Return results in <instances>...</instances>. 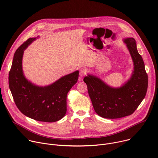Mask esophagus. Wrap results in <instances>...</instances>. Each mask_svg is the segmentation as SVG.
Listing matches in <instances>:
<instances>
[{"mask_svg": "<svg viewBox=\"0 0 158 158\" xmlns=\"http://www.w3.org/2000/svg\"><path fill=\"white\" fill-rule=\"evenodd\" d=\"M85 74H86V70H85V69L83 68V69L80 70V72H79V76H80V77H83Z\"/></svg>", "mask_w": 158, "mask_h": 158, "instance_id": "34e87169", "label": "esophagus"}]
</instances>
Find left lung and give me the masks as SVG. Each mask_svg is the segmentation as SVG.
Returning <instances> with one entry per match:
<instances>
[{"instance_id": "obj_1", "label": "left lung", "mask_w": 158, "mask_h": 158, "mask_svg": "<svg viewBox=\"0 0 158 158\" xmlns=\"http://www.w3.org/2000/svg\"><path fill=\"white\" fill-rule=\"evenodd\" d=\"M123 41L134 62L131 77L120 88H113L92 74L84 78L93 106L99 116L105 118H119L132 114L146 96L148 77L141 55L133 38Z\"/></svg>"}]
</instances>
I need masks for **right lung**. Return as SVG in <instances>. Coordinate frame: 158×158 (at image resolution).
I'll return each mask as SVG.
<instances>
[{
    "mask_svg": "<svg viewBox=\"0 0 158 158\" xmlns=\"http://www.w3.org/2000/svg\"><path fill=\"white\" fill-rule=\"evenodd\" d=\"M36 38L27 39L16 51L9 74V85L14 101L25 116L33 120L55 122L67 111V95L77 82L79 71L64 76L46 85L39 86L24 76L22 60L24 51Z\"/></svg>",
    "mask_w": 158,
    "mask_h": 158,
    "instance_id": "add662e5",
    "label": "right lung"
}]
</instances>
